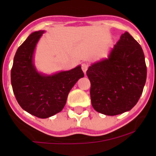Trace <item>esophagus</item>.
<instances>
[{
    "mask_svg": "<svg viewBox=\"0 0 156 156\" xmlns=\"http://www.w3.org/2000/svg\"><path fill=\"white\" fill-rule=\"evenodd\" d=\"M88 67H89V64L87 63H83L81 64V69L83 71L84 73H86V72H87Z\"/></svg>",
    "mask_w": 156,
    "mask_h": 156,
    "instance_id": "1",
    "label": "esophagus"
}]
</instances>
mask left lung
I'll list each match as a JSON object with an SVG mask.
<instances>
[{
    "label": "left lung",
    "mask_w": 156,
    "mask_h": 156,
    "mask_svg": "<svg viewBox=\"0 0 156 156\" xmlns=\"http://www.w3.org/2000/svg\"><path fill=\"white\" fill-rule=\"evenodd\" d=\"M90 97L98 112L114 116L130 111L142 94L147 67L141 45L125 32L108 58L92 64L87 71Z\"/></svg>",
    "instance_id": "obj_1"
}]
</instances>
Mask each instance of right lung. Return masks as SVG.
<instances>
[{
	"label": "right lung",
	"instance_id": "right-lung-1",
	"mask_svg": "<svg viewBox=\"0 0 156 156\" xmlns=\"http://www.w3.org/2000/svg\"><path fill=\"white\" fill-rule=\"evenodd\" d=\"M43 32H34L20 46L11 70L12 89L19 105L29 114L42 119L63 109L70 89L84 76L80 66L48 76L36 70L33 54Z\"/></svg>",
	"mask_w": 156,
	"mask_h": 156
}]
</instances>
